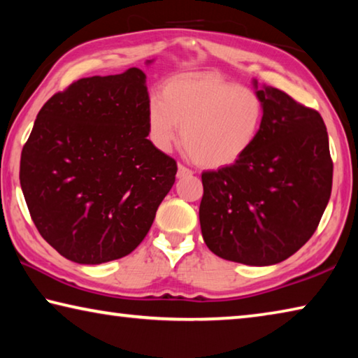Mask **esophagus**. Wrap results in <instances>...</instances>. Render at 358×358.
Here are the masks:
<instances>
[{"instance_id": "1", "label": "esophagus", "mask_w": 358, "mask_h": 358, "mask_svg": "<svg viewBox=\"0 0 358 358\" xmlns=\"http://www.w3.org/2000/svg\"><path fill=\"white\" fill-rule=\"evenodd\" d=\"M194 172L191 171V169H187V167H185V166H178V173H177V177L178 178H183V177H189V175H192Z\"/></svg>"}]
</instances>
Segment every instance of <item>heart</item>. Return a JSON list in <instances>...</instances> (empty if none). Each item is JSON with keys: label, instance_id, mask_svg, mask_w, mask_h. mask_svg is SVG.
I'll return each mask as SVG.
<instances>
[{"label": "heart", "instance_id": "b5f03b06", "mask_svg": "<svg viewBox=\"0 0 358 358\" xmlns=\"http://www.w3.org/2000/svg\"><path fill=\"white\" fill-rule=\"evenodd\" d=\"M265 121V102L254 90L234 85L213 72L172 78L161 99L147 107L148 138L159 151L178 141L205 167H226L256 143Z\"/></svg>", "mask_w": 358, "mask_h": 358}]
</instances>
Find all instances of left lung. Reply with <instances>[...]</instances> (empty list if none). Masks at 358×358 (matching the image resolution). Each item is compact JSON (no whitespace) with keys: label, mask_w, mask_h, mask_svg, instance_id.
<instances>
[{"label":"left lung","mask_w":358,"mask_h":358,"mask_svg":"<svg viewBox=\"0 0 358 358\" xmlns=\"http://www.w3.org/2000/svg\"><path fill=\"white\" fill-rule=\"evenodd\" d=\"M252 83L265 102L262 131L241 159L202 173L199 220L216 256L265 266L292 256L316 232L331 194L333 162L319 112Z\"/></svg>","instance_id":"1"}]
</instances>
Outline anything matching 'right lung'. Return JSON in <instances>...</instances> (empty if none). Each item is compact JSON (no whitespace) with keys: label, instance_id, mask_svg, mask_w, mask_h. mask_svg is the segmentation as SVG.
<instances>
[{"label":"right lung","instance_id":"obj_1","mask_svg":"<svg viewBox=\"0 0 358 358\" xmlns=\"http://www.w3.org/2000/svg\"><path fill=\"white\" fill-rule=\"evenodd\" d=\"M145 82L131 68L71 83L41 108L22 150L20 186L34 226L72 262L128 256L175 183L177 162L147 138Z\"/></svg>","mask_w":358,"mask_h":358}]
</instances>
